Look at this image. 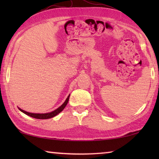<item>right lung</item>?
<instances>
[{
	"instance_id": "right-lung-1",
	"label": "right lung",
	"mask_w": 159,
	"mask_h": 159,
	"mask_svg": "<svg viewBox=\"0 0 159 159\" xmlns=\"http://www.w3.org/2000/svg\"><path fill=\"white\" fill-rule=\"evenodd\" d=\"M69 96H70V95L68 96V98H66L65 102H64V103L61 104L60 107H59V108L55 109V111H51L50 113H46V114H34V113H29L27 111H25L20 108H19V109H20L21 112H23L24 114L28 115V116H31L32 118H37V119H48V118H52L54 116H57L58 114H60V113L62 111L64 108H65V107L66 106V104L69 102Z\"/></svg>"
}]
</instances>
